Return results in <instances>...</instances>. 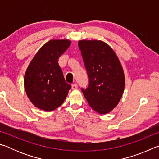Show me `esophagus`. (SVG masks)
<instances>
[{"label": "esophagus", "mask_w": 159, "mask_h": 159, "mask_svg": "<svg viewBox=\"0 0 159 159\" xmlns=\"http://www.w3.org/2000/svg\"><path fill=\"white\" fill-rule=\"evenodd\" d=\"M78 88V85H76V84H72L71 85V88L73 90H75V89H76V88Z\"/></svg>", "instance_id": "1"}]
</instances>
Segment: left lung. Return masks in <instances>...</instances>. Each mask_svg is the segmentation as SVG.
Wrapping results in <instances>:
<instances>
[{"mask_svg": "<svg viewBox=\"0 0 159 159\" xmlns=\"http://www.w3.org/2000/svg\"><path fill=\"white\" fill-rule=\"evenodd\" d=\"M89 84L83 95L92 109L106 114L118 105L125 88L123 67L114 50L99 40L79 41Z\"/></svg>", "mask_w": 159, "mask_h": 159, "instance_id": "8db88e82", "label": "left lung"}]
</instances>
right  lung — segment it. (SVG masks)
I'll list each match as a JSON object with an SVG mask.
<instances>
[{"mask_svg": "<svg viewBox=\"0 0 159 159\" xmlns=\"http://www.w3.org/2000/svg\"><path fill=\"white\" fill-rule=\"evenodd\" d=\"M67 39L48 41L38 51L26 69L24 85L26 95L35 107L53 111L63 104L71 89L65 82L58 59L71 45Z\"/></svg>", "mask_w": 159, "mask_h": 159, "instance_id": "right-lung-1", "label": "right lung"}]
</instances>
